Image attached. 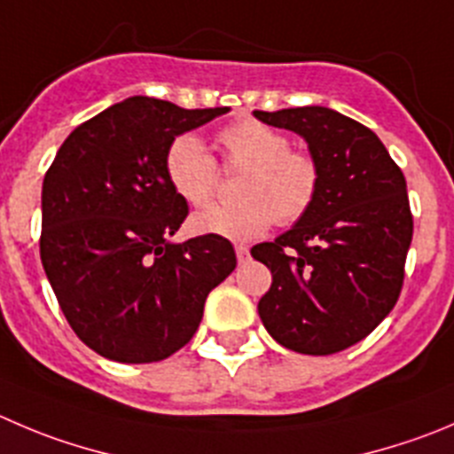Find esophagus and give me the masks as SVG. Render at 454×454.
Returning <instances> with one entry per match:
<instances>
[{
	"mask_svg": "<svg viewBox=\"0 0 454 454\" xmlns=\"http://www.w3.org/2000/svg\"><path fill=\"white\" fill-rule=\"evenodd\" d=\"M236 256H239V262H247L249 261V247L247 245H236Z\"/></svg>",
	"mask_w": 454,
	"mask_h": 454,
	"instance_id": "34e87169",
	"label": "esophagus"
}]
</instances>
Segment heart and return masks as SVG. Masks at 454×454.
<instances>
[{
  "mask_svg": "<svg viewBox=\"0 0 454 454\" xmlns=\"http://www.w3.org/2000/svg\"><path fill=\"white\" fill-rule=\"evenodd\" d=\"M227 169L243 171L236 187L240 202L218 205L193 215L202 234L252 240L276 220L289 227L303 220L321 192V165L309 151L292 149L287 133L254 118H240L218 133ZM171 189L192 207L209 205L218 189V162L193 133H180L165 151Z\"/></svg>",
  "mask_w": 454,
  "mask_h": 454,
  "instance_id": "heart-1",
  "label": "heart"
}]
</instances>
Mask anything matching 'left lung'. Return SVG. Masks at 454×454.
<instances>
[{
  "label": "left lung",
  "mask_w": 454,
  "mask_h": 454,
  "mask_svg": "<svg viewBox=\"0 0 454 454\" xmlns=\"http://www.w3.org/2000/svg\"><path fill=\"white\" fill-rule=\"evenodd\" d=\"M254 115L303 136L321 165L309 214L274 243L252 247L271 271L258 314L283 348L340 352L365 339L399 301L412 243L403 171L368 127L325 106Z\"/></svg>",
  "instance_id": "left-lung-1"
}]
</instances>
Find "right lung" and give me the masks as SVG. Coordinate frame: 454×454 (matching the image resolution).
Instances as JSON below:
<instances>
[{
  "label": "right lung",
  "instance_id": "1",
  "mask_svg": "<svg viewBox=\"0 0 454 454\" xmlns=\"http://www.w3.org/2000/svg\"><path fill=\"white\" fill-rule=\"evenodd\" d=\"M220 109L136 95L73 129L42 187L40 256L82 343L120 364H155L192 340L207 294L236 267L223 236L169 243L189 214L165 151Z\"/></svg>",
  "mask_w": 454,
  "mask_h": 454
}]
</instances>
